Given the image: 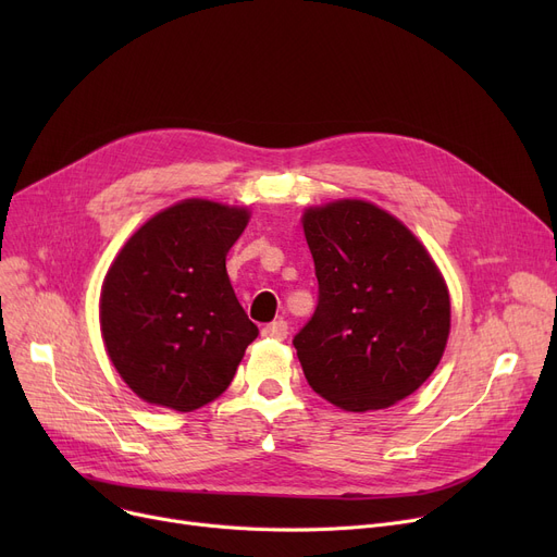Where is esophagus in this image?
I'll return each mask as SVG.
<instances>
[{"mask_svg":"<svg viewBox=\"0 0 557 557\" xmlns=\"http://www.w3.org/2000/svg\"><path fill=\"white\" fill-rule=\"evenodd\" d=\"M286 334H288V323H286V320H273L271 325H267V327L261 330V336L277 338V341L286 338Z\"/></svg>","mask_w":557,"mask_h":557,"instance_id":"34e87169","label":"esophagus"}]
</instances>
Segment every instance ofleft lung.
<instances>
[{
    "label": "left lung",
    "instance_id": "8db88e82",
    "mask_svg": "<svg viewBox=\"0 0 557 557\" xmlns=\"http://www.w3.org/2000/svg\"><path fill=\"white\" fill-rule=\"evenodd\" d=\"M318 305L294 336L309 386L345 411L388 408L441 363L451 305L445 280L411 230L363 200L302 219Z\"/></svg>",
    "mask_w": 557,
    "mask_h": 557
}]
</instances>
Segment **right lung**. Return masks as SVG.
<instances>
[{"label": "right lung", "mask_w": 557, "mask_h": 557, "mask_svg": "<svg viewBox=\"0 0 557 557\" xmlns=\"http://www.w3.org/2000/svg\"><path fill=\"white\" fill-rule=\"evenodd\" d=\"M246 225V210L185 200L146 221L110 267L106 349L149 404L187 413L216 399L257 338L225 271Z\"/></svg>", "instance_id": "1"}]
</instances>
